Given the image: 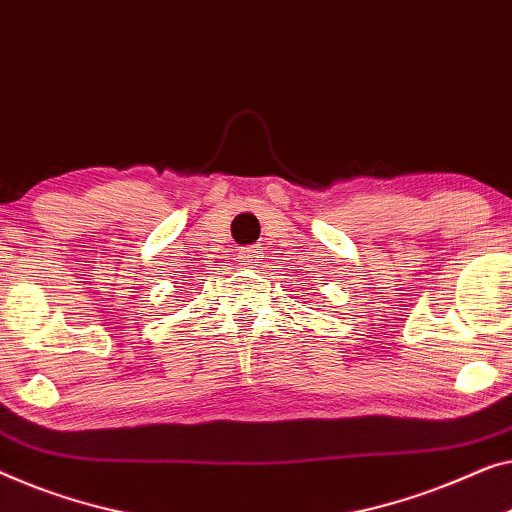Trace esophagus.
Wrapping results in <instances>:
<instances>
[{"mask_svg":"<svg viewBox=\"0 0 512 512\" xmlns=\"http://www.w3.org/2000/svg\"><path fill=\"white\" fill-rule=\"evenodd\" d=\"M240 258H242V263L244 265H251V263H258V251L256 249H251V247H247V249H242L240 251Z\"/></svg>","mask_w":512,"mask_h":512,"instance_id":"34e87169","label":"esophagus"}]
</instances>
